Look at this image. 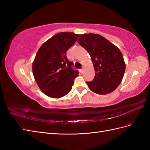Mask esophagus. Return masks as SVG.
Here are the masks:
<instances>
[{"label":"esophagus","mask_w":150,"mask_h":150,"mask_svg":"<svg viewBox=\"0 0 150 150\" xmlns=\"http://www.w3.org/2000/svg\"><path fill=\"white\" fill-rule=\"evenodd\" d=\"M83 71H84V69H83H83H81L80 70V72H81V74H82V73H83Z\"/></svg>","instance_id":"1"}]
</instances>
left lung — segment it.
<instances>
[{"mask_svg": "<svg viewBox=\"0 0 150 150\" xmlns=\"http://www.w3.org/2000/svg\"><path fill=\"white\" fill-rule=\"evenodd\" d=\"M78 41L88 52L95 71L94 79L86 82L90 90L98 94L114 91L121 83L126 69L119 48L97 34H80Z\"/></svg>", "mask_w": 150, "mask_h": 150, "instance_id": "1", "label": "left lung"}]
</instances>
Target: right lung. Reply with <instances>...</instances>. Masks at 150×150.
<instances>
[{
  "mask_svg": "<svg viewBox=\"0 0 150 150\" xmlns=\"http://www.w3.org/2000/svg\"><path fill=\"white\" fill-rule=\"evenodd\" d=\"M74 33H59L45 42L33 63L34 79L40 91L52 98H60L69 93L79 72L72 69V62L66 52L78 38Z\"/></svg>",
  "mask_w": 150,
  "mask_h": 150,
  "instance_id": "1",
  "label": "right lung"
}]
</instances>
